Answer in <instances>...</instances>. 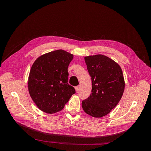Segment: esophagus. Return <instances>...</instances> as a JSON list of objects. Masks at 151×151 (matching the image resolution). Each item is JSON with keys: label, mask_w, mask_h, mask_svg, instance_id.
<instances>
[{"label": "esophagus", "mask_w": 151, "mask_h": 151, "mask_svg": "<svg viewBox=\"0 0 151 151\" xmlns=\"http://www.w3.org/2000/svg\"><path fill=\"white\" fill-rule=\"evenodd\" d=\"M76 91H77V93H78L79 91V88H80V86H76Z\"/></svg>", "instance_id": "obj_1"}]
</instances>
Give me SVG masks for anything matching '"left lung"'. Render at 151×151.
<instances>
[{
	"label": "left lung",
	"mask_w": 151,
	"mask_h": 151,
	"mask_svg": "<svg viewBox=\"0 0 151 151\" xmlns=\"http://www.w3.org/2000/svg\"><path fill=\"white\" fill-rule=\"evenodd\" d=\"M84 60L92 80V91L82 101V107L91 116L102 117L110 112L122 97L125 81L122 68L103 55L86 57Z\"/></svg>",
	"instance_id": "8db88e82"
}]
</instances>
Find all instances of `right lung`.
Returning a JSON list of instances; mask_svg holds the SVG:
<instances>
[{"mask_svg": "<svg viewBox=\"0 0 151 151\" xmlns=\"http://www.w3.org/2000/svg\"><path fill=\"white\" fill-rule=\"evenodd\" d=\"M73 55L63 50L49 52L38 58L31 67L28 90L36 106L47 113H55L64 108L74 87L68 84V67Z\"/></svg>", "mask_w": 151, "mask_h": 151, "instance_id": "obj_1", "label": "right lung"}]
</instances>
